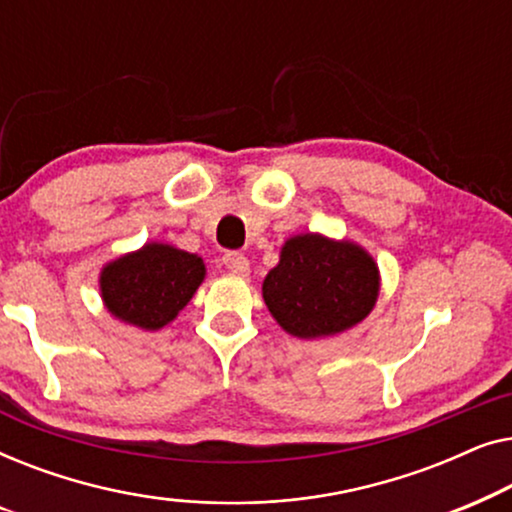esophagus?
<instances>
[{"instance_id": "obj_1", "label": "esophagus", "mask_w": 512, "mask_h": 512, "mask_svg": "<svg viewBox=\"0 0 512 512\" xmlns=\"http://www.w3.org/2000/svg\"><path fill=\"white\" fill-rule=\"evenodd\" d=\"M221 261L230 272H235V275H247L249 272L247 256L240 254V251H228V254H223Z\"/></svg>"}]
</instances>
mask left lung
Masks as SVG:
<instances>
[{"label":"left lung","mask_w":512,"mask_h":512,"mask_svg":"<svg viewBox=\"0 0 512 512\" xmlns=\"http://www.w3.org/2000/svg\"><path fill=\"white\" fill-rule=\"evenodd\" d=\"M380 293L373 256L354 242L296 235L263 282L272 317L296 338H326L363 321Z\"/></svg>","instance_id":"obj_1"}]
</instances>
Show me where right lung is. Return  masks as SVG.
<instances>
[{
    "instance_id": "obj_1",
    "label": "right lung",
    "mask_w": 512,
    "mask_h": 512,
    "mask_svg": "<svg viewBox=\"0 0 512 512\" xmlns=\"http://www.w3.org/2000/svg\"><path fill=\"white\" fill-rule=\"evenodd\" d=\"M202 279L205 263L200 256L151 242L109 263L100 275V289L116 319L158 331L184 310Z\"/></svg>"
}]
</instances>
